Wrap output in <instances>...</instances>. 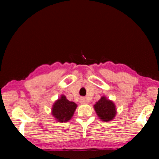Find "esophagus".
Segmentation results:
<instances>
[{
    "mask_svg": "<svg viewBox=\"0 0 159 159\" xmlns=\"http://www.w3.org/2000/svg\"><path fill=\"white\" fill-rule=\"evenodd\" d=\"M80 102L81 103V104H85V103L87 102L86 99H85V98H80Z\"/></svg>",
    "mask_w": 159,
    "mask_h": 159,
    "instance_id": "1",
    "label": "esophagus"
}]
</instances>
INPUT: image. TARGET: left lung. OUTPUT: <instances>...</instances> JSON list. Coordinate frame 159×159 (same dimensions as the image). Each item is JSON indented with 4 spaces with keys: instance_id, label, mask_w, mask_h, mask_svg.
Wrapping results in <instances>:
<instances>
[{
    "instance_id": "left-lung-1",
    "label": "left lung",
    "mask_w": 159,
    "mask_h": 159,
    "mask_svg": "<svg viewBox=\"0 0 159 159\" xmlns=\"http://www.w3.org/2000/svg\"><path fill=\"white\" fill-rule=\"evenodd\" d=\"M93 108L99 119L104 122L112 120L116 116V105L106 96H102L94 104Z\"/></svg>"
}]
</instances>
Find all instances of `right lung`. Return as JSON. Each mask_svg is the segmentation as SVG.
Segmentation results:
<instances>
[{
    "label": "right lung",
    "instance_id": "obj_1",
    "mask_svg": "<svg viewBox=\"0 0 159 159\" xmlns=\"http://www.w3.org/2000/svg\"><path fill=\"white\" fill-rule=\"evenodd\" d=\"M76 108V104L70 102L64 95H61L52 106L51 114L57 122L65 123L72 119Z\"/></svg>",
    "mask_w": 159,
    "mask_h": 159
}]
</instances>
